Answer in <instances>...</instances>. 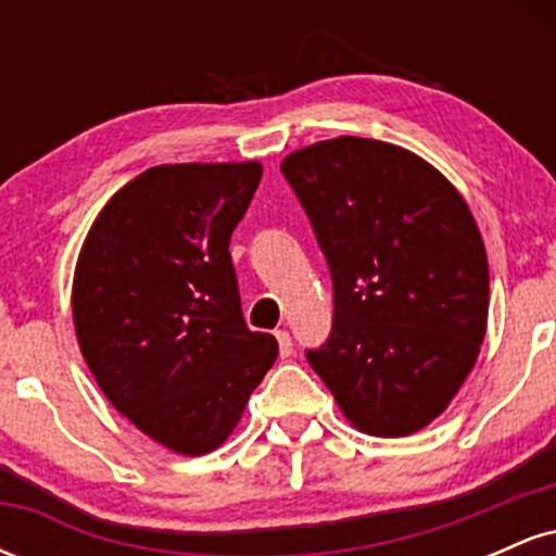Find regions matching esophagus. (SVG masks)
<instances>
[{
	"instance_id": "1",
	"label": "esophagus",
	"mask_w": 556,
	"mask_h": 556,
	"mask_svg": "<svg viewBox=\"0 0 556 556\" xmlns=\"http://www.w3.org/2000/svg\"><path fill=\"white\" fill-rule=\"evenodd\" d=\"M277 344H279V355H282V358H290L292 355V337H290V331L287 329H277Z\"/></svg>"
}]
</instances>
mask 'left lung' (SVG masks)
<instances>
[{
	"label": "left lung",
	"instance_id": "obj_1",
	"mask_svg": "<svg viewBox=\"0 0 556 556\" xmlns=\"http://www.w3.org/2000/svg\"><path fill=\"white\" fill-rule=\"evenodd\" d=\"M334 282V327L308 363L353 429L410 437L473 371L489 261L468 203L402 146L340 136L285 156Z\"/></svg>",
	"mask_w": 556,
	"mask_h": 556
}]
</instances>
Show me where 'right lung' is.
<instances>
[{"label":"right lung","mask_w":556,"mask_h":556,"mask_svg":"<svg viewBox=\"0 0 556 556\" xmlns=\"http://www.w3.org/2000/svg\"><path fill=\"white\" fill-rule=\"evenodd\" d=\"M261 162L159 164L114 193L73 277V324L96 384L177 455H206L238 429L277 361L240 311L229 238Z\"/></svg>","instance_id":"right-lung-1"}]
</instances>
